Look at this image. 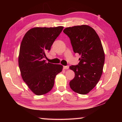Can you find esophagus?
I'll return each mask as SVG.
<instances>
[{"instance_id": "1", "label": "esophagus", "mask_w": 122, "mask_h": 122, "mask_svg": "<svg viewBox=\"0 0 122 122\" xmlns=\"http://www.w3.org/2000/svg\"><path fill=\"white\" fill-rule=\"evenodd\" d=\"M69 66H63V69H69Z\"/></svg>"}]
</instances>
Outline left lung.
Wrapping results in <instances>:
<instances>
[{"label":"left lung","mask_w":122,"mask_h":122,"mask_svg":"<svg viewBox=\"0 0 122 122\" xmlns=\"http://www.w3.org/2000/svg\"><path fill=\"white\" fill-rule=\"evenodd\" d=\"M63 32L71 40L74 52L81 55L78 65L69 67L75 73L70 87L78 94H86L102 74L105 56L102 43L95 30L88 25L69 27Z\"/></svg>","instance_id":"obj_1"}]
</instances>
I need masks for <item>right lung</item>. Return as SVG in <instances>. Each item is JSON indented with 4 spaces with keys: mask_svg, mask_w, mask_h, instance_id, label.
I'll list each match as a JSON object with an SVG mask.
<instances>
[{
    "mask_svg": "<svg viewBox=\"0 0 122 122\" xmlns=\"http://www.w3.org/2000/svg\"><path fill=\"white\" fill-rule=\"evenodd\" d=\"M63 28L34 27L22 39L18 59L19 69L24 81L36 95L51 91L56 75L62 71V65L47 63L44 58Z\"/></svg>",
    "mask_w": 122,
    "mask_h": 122,
    "instance_id": "add662e5",
    "label": "right lung"
}]
</instances>
